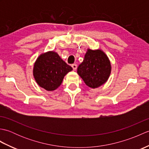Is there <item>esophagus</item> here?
I'll use <instances>...</instances> for the list:
<instances>
[{"label": "esophagus", "instance_id": "obj_1", "mask_svg": "<svg viewBox=\"0 0 149 149\" xmlns=\"http://www.w3.org/2000/svg\"><path fill=\"white\" fill-rule=\"evenodd\" d=\"M72 68H73V70H75L77 69V66L76 64H73V65H72Z\"/></svg>", "mask_w": 149, "mask_h": 149}]
</instances>
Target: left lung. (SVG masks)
Returning a JSON list of instances; mask_svg holds the SVG:
<instances>
[{
  "instance_id": "obj_1",
  "label": "left lung",
  "mask_w": 149,
  "mask_h": 149,
  "mask_svg": "<svg viewBox=\"0 0 149 149\" xmlns=\"http://www.w3.org/2000/svg\"><path fill=\"white\" fill-rule=\"evenodd\" d=\"M111 65L108 57L102 50L88 49L83 61L79 65L77 74L88 86L97 88L108 80Z\"/></svg>"
}]
</instances>
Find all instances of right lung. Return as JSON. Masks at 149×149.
<instances>
[{
  "label": "right lung",
  "instance_id": "right-lung-1",
  "mask_svg": "<svg viewBox=\"0 0 149 149\" xmlns=\"http://www.w3.org/2000/svg\"><path fill=\"white\" fill-rule=\"evenodd\" d=\"M72 70L70 66L60 58L58 54L48 51L40 54L33 67V76L36 83L47 91L56 90L63 79Z\"/></svg>",
  "mask_w": 149,
  "mask_h": 149
}]
</instances>
